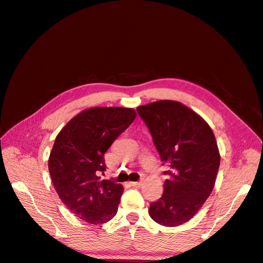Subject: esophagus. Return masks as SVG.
<instances>
[{"instance_id":"1","label":"esophagus","mask_w":263,"mask_h":263,"mask_svg":"<svg viewBox=\"0 0 263 263\" xmlns=\"http://www.w3.org/2000/svg\"><path fill=\"white\" fill-rule=\"evenodd\" d=\"M142 181H137V182H130V184L133 185V186H141L142 185Z\"/></svg>"}]
</instances>
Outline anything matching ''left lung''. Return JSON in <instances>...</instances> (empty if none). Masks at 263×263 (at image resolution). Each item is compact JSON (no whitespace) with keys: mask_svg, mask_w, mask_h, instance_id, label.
<instances>
[{"mask_svg":"<svg viewBox=\"0 0 263 263\" xmlns=\"http://www.w3.org/2000/svg\"><path fill=\"white\" fill-rule=\"evenodd\" d=\"M137 112L168 168L162 196L150 205L148 214L161 226H181L197 214L214 187L220 167L214 133L180 102H153Z\"/></svg>","mask_w":263,"mask_h":263,"instance_id":"8db88e82","label":"left lung"}]
</instances>
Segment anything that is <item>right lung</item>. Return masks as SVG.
Returning a JSON list of instances; mask_svg holds the SVG:
<instances>
[{
	"label": "right lung",
	"mask_w": 263,
	"mask_h": 263,
	"mask_svg": "<svg viewBox=\"0 0 263 263\" xmlns=\"http://www.w3.org/2000/svg\"><path fill=\"white\" fill-rule=\"evenodd\" d=\"M136 118L134 108L91 107L59 132L49 157V173L59 198L79 219L103 224L116 216L121 184L102 180L104 155Z\"/></svg>",
	"instance_id": "add662e5"
}]
</instances>
